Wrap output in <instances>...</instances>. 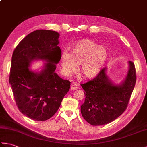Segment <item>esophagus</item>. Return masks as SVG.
Segmentation results:
<instances>
[{"label":"esophagus","instance_id":"esophagus-1","mask_svg":"<svg viewBox=\"0 0 147 147\" xmlns=\"http://www.w3.org/2000/svg\"><path fill=\"white\" fill-rule=\"evenodd\" d=\"M78 88V86L76 83H73L71 86V90H73V91H74V90H77Z\"/></svg>","mask_w":147,"mask_h":147}]
</instances>
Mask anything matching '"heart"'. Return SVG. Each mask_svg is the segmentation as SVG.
I'll use <instances>...</instances> for the list:
<instances>
[{"label":"heart","mask_w":147,"mask_h":147,"mask_svg":"<svg viewBox=\"0 0 147 147\" xmlns=\"http://www.w3.org/2000/svg\"><path fill=\"white\" fill-rule=\"evenodd\" d=\"M107 58L104 47L90 40H82L74 44L70 53L64 52L61 55L62 65L65 73L69 74L76 70L84 78H95L100 71Z\"/></svg>","instance_id":"1"}]
</instances>
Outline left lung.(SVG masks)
<instances>
[{
	"label": "left lung",
	"instance_id": "1",
	"mask_svg": "<svg viewBox=\"0 0 147 147\" xmlns=\"http://www.w3.org/2000/svg\"><path fill=\"white\" fill-rule=\"evenodd\" d=\"M129 64L127 75L120 85L111 83L105 74V68L92 80L81 84L85 96L81 112L89 124L93 126L108 124L126 111L136 81L135 64L129 61Z\"/></svg>",
	"mask_w": 147,
	"mask_h": 147
}]
</instances>
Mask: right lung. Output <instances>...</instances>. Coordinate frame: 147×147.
<instances>
[{"label": "right lung", "instance_id": "obj_1", "mask_svg": "<svg viewBox=\"0 0 147 147\" xmlns=\"http://www.w3.org/2000/svg\"><path fill=\"white\" fill-rule=\"evenodd\" d=\"M59 34L55 31L38 30L30 33L19 43L12 56L9 81L16 104L22 114L33 120L49 119L57 111L71 82L55 73L61 50ZM35 59L48 61L40 73L28 67Z\"/></svg>", "mask_w": 147, "mask_h": 147}]
</instances>
